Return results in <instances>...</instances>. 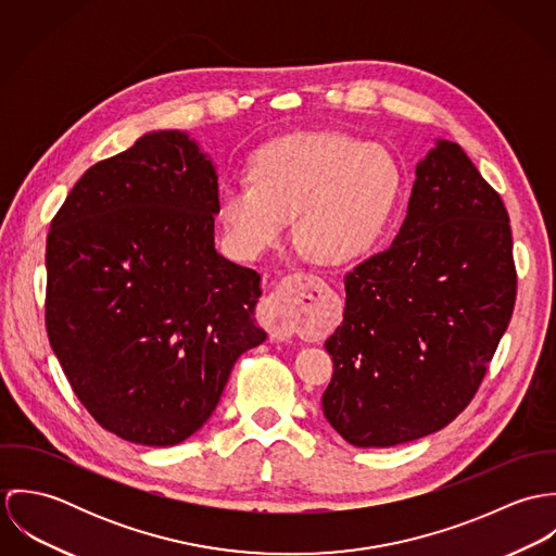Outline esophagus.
Instances as JSON below:
<instances>
[{"label":"esophagus","instance_id":"34e87169","mask_svg":"<svg viewBox=\"0 0 556 556\" xmlns=\"http://www.w3.org/2000/svg\"><path fill=\"white\" fill-rule=\"evenodd\" d=\"M320 278L304 271H293L280 280L276 291L263 302L261 320L274 340H287L300 325L311 302L320 295Z\"/></svg>","mask_w":556,"mask_h":556}]
</instances>
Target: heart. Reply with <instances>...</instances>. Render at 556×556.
I'll return each mask as SVG.
<instances>
[{
    "instance_id": "heart-1",
    "label": "heart",
    "mask_w": 556,
    "mask_h": 556,
    "mask_svg": "<svg viewBox=\"0 0 556 556\" xmlns=\"http://www.w3.org/2000/svg\"><path fill=\"white\" fill-rule=\"evenodd\" d=\"M400 192L386 148L342 132H300L261 148L250 181L223 188V220L241 254L276 245L295 216L300 250L317 263L362 256L383 233Z\"/></svg>"
}]
</instances>
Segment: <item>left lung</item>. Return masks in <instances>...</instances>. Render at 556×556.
I'll use <instances>...</instances> for the list:
<instances>
[{
  "label": "left lung",
  "instance_id": "obj_1",
  "mask_svg": "<svg viewBox=\"0 0 556 556\" xmlns=\"http://www.w3.org/2000/svg\"><path fill=\"white\" fill-rule=\"evenodd\" d=\"M509 216L458 143L417 164L406 218L344 276L323 413L357 447L432 434L473 400L516 304Z\"/></svg>",
  "mask_w": 556,
  "mask_h": 556
}]
</instances>
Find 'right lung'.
Returning a JSON list of instances; mask_svg holds the SVG:
<instances>
[{
	"mask_svg": "<svg viewBox=\"0 0 556 556\" xmlns=\"http://www.w3.org/2000/svg\"><path fill=\"white\" fill-rule=\"evenodd\" d=\"M218 177L179 130L89 166L51 220L45 323L87 413L139 445L186 441L265 340L261 276L214 248Z\"/></svg>",
	"mask_w": 556,
	"mask_h": 556,
	"instance_id": "1",
	"label": "right lung"
}]
</instances>
